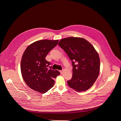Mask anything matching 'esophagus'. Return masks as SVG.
I'll use <instances>...</instances> for the list:
<instances>
[{
	"label": "esophagus",
	"mask_w": 121,
	"mask_h": 121,
	"mask_svg": "<svg viewBox=\"0 0 121 121\" xmlns=\"http://www.w3.org/2000/svg\"><path fill=\"white\" fill-rule=\"evenodd\" d=\"M59 72H60L61 74H62V72H63V70H60L59 71Z\"/></svg>",
	"instance_id": "esophagus-1"
}]
</instances>
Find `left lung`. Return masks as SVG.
<instances>
[{
  "label": "left lung",
  "mask_w": 121,
  "mask_h": 121,
  "mask_svg": "<svg viewBox=\"0 0 121 121\" xmlns=\"http://www.w3.org/2000/svg\"><path fill=\"white\" fill-rule=\"evenodd\" d=\"M72 61V77L68 85L78 92L91 88L99 75L100 62L94 47L84 39L70 37L58 43Z\"/></svg>",
  "instance_id": "obj_1"
}]
</instances>
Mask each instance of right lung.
Masks as SVG:
<instances>
[{"mask_svg":"<svg viewBox=\"0 0 121 121\" xmlns=\"http://www.w3.org/2000/svg\"><path fill=\"white\" fill-rule=\"evenodd\" d=\"M58 42L37 41L30 45L23 54L21 62L22 77L26 85L35 91L41 93L48 92L54 85L53 79L60 74L57 70H51V63L45 59Z\"/></svg>","mask_w":121,"mask_h":121,"instance_id":"right-lung-1","label":"right lung"}]
</instances>
